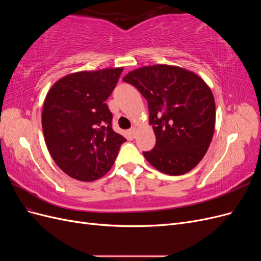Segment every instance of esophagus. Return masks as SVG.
I'll return each mask as SVG.
<instances>
[{
  "instance_id": "esophagus-1",
  "label": "esophagus",
  "mask_w": 261,
  "mask_h": 261,
  "mask_svg": "<svg viewBox=\"0 0 261 261\" xmlns=\"http://www.w3.org/2000/svg\"><path fill=\"white\" fill-rule=\"evenodd\" d=\"M129 135H130V137L132 138H134V137H135V135H136V127H132L130 129H129Z\"/></svg>"
}]
</instances>
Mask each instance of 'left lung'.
I'll list each match as a JSON object with an SVG mask.
<instances>
[{"label":"left lung","instance_id":"1","mask_svg":"<svg viewBox=\"0 0 261 261\" xmlns=\"http://www.w3.org/2000/svg\"><path fill=\"white\" fill-rule=\"evenodd\" d=\"M123 81L147 99L155 146L144 152L158 171L181 175L206 154L215 133L216 102L209 86L191 70L156 64L134 69Z\"/></svg>","mask_w":261,"mask_h":261}]
</instances>
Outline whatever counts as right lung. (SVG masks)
Masks as SVG:
<instances>
[{"label": "right lung", "mask_w": 261, "mask_h": 261, "mask_svg": "<svg viewBox=\"0 0 261 261\" xmlns=\"http://www.w3.org/2000/svg\"><path fill=\"white\" fill-rule=\"evenodd\" d=\"M123 67L83 70L62 77L43 102L42 129L58 167L82 181L99 179L110 171L126 139L112 129L106 103Z\"/></svg>", "instance_id": "right-lung-1"}]
</instances>
